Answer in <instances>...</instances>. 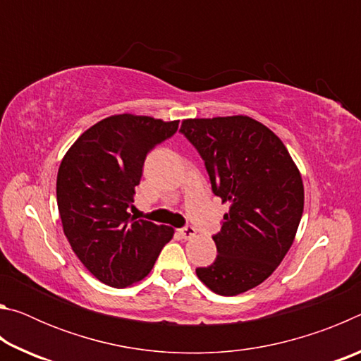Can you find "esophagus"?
Returning a JSON list of instances; mask_svg holds the SVG:
<instances>
[{"mask_svg":"<svg viewBox=\"0 0 361 361\" xmlns=\"http://www.w3.org/2000/svg\"><path fill=\"white\" fill-rule=\"evenodd\" d=\"M180 234H181L183 239L189 240V239H192V237H195V234H197V231H195L192 226H186V228L180 229Z\"/></svg>","mask_w":361,"mask_h":361,"instance_id":"1","label":"esophagus"}]
</instances>
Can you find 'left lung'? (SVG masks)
<instances>
[{
	"label": "left lung",
	"mask_w": 361,
	"mask_h": 361,
	"mask_svg": "<svg viewBox=\"0 0 361 361\" xmlns=\"http://www.w3.org/2000/svg\"><path fill=\"white\" fill-rule=\"evenodd\" d=\"M180 130L202 156L213 192L229 204L213 235L216 259L195 274L216 295H240L264 282L293 245L301 173L282 140L250 116L185 119Z\"/></svg>",
	"instance_id": "8db88e82"
}]
</instances>
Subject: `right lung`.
Returning a JSON list of instances; mask_svg holds the SVG:
<instances>
[{"label":"right lung","mask_w":361,"mask_h":361,"mask_svg":"<svg viewBox=\"0 0 361 361\" xmlns=\"http://www.w3.org/2000/svg\"><path fill=\"white\" fill-rule=\"evenodd\" d=\"M180 121L114 114L89 127L66 151L57 173L63 232L84 267L108 286L126 288L151 272L173 228L127 212L146 154L172 137Z\"/></svg>","instance_id":"add662e5"}]
</instances>
